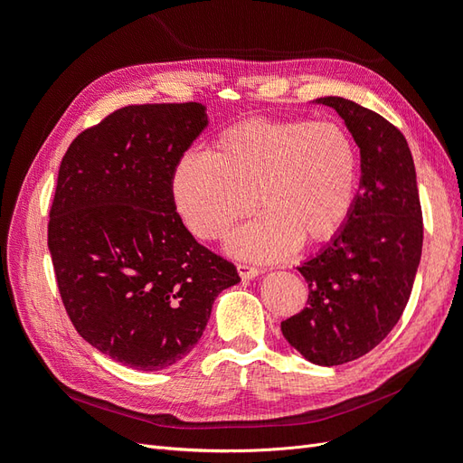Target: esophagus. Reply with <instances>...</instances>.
<instances>
[{
    "instance_id": "esophagus-1",
    "label": "esophagus",
    "mask_w": 463,
    "mask_h": 463,
    "mask_svg": "<svg viewBox=\"0 0 463 463\" xmlns=\"http://www.w3.org/2000/svg\"><path fill=\"white\" fill-rule=\"evenodd\" d=\"M237 272H240V276H241L243 279H250V278H255V276L260 274V269H257V266H250V264L240 262V264H237Z\"/></svg>"
}]
</instances>
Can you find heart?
I'll list each match as a JSON object with an SVG mask.
<instances>
[{
  "mask_svg": "<svg viewBox=\"0 0 463 463\" xmlns=\"http://www.w3.org/2000/svg\"><path fill=\"white\" fill-rule=\"evenodd\" d=\"M357 172V146L342 125L253 118L222 131L208 154L185 152L172 175V197L199 240H218L257 203L264 214L230 247L241 257L276 260L299 241H326L342 228Z\"/></svg>",
  "mask_w": 463,
  "mask_h": 463,
  "instance_id": "heart-1",
  "label": "heart"
}]
</instances>
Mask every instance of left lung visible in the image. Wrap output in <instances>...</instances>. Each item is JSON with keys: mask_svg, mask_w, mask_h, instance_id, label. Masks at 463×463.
<instances>
[{"mask_svg": "<svg viewBox=\"0 0 463 463\" xmlns=\"http://www.w3.org/2000/svg\"><path fill=\"white\" fill-rule=\"evenodd\" d=\"M334 108L361 150V189L332 243L299 266L307 307L282 320L284 338L317 365H342L381 344L408 305L423 249L415 165L402 131L340 96Z\"/></svg>", "mask_w": 463, "mask_h": 463, "instance_id": "obj_1", "label": "left lung"}]
</instances>
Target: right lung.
<instances>
[{"label":"right lung","instance_id":"add662e5","mask_svg":"<svg viewBox=\"0 0 463 463\" xmlns=\"http://www.w3.org/2000/svg\"><path fill=\"white\" fill-rule=\"evenodd\" d=\"M204 106L111 111L69 145L48 222L55 282L75 330L123 365L160 371L197 345L235 266L189 233L172 175Z\"/></svg>","mask_w":463,"mask_h":463}]
</instances>
